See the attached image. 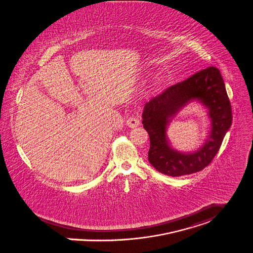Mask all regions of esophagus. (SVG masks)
<instances>
[{
	"label": "esophagus",
	"instance_id": "esophagus-1",
	"mask_svg": "<svg viewBox=\"0 0 253 253\" xmlns=\"http://www.w3.org/2000/svg\"><path fill=\"white\" fill-rule=\"evenodd\" d=\"M126 125L131 127V128H134V127H137L138 126L140 125V121L138 119L137 117H129L127 120H126Z\"/></svg>",
	"mask_w": 253,
	"mask_h": 253
}]
</instances>
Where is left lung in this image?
Listing matches in <instances>:
<instances>
[{"instance_id":"8db88e82","label":"left lung","mask_w":253,"mask_h":253,"mask_svg":"<svg viewBox=\"0 0 253 253\" xmlns=\"http://www.w3.org/2000/svg\"><path fill=\"white\" fill-rule=\"evenodd\" d=\"M192 101L208 108L210 130L197 151L183 153L171 147L166 131L171 119ZM142 119L151 143L148 159L159 172L179 177L204 169L218 152L232 125L231 104L220 71L210 67L167 88L145 104Z\"/></svg>"}]
</instances>
